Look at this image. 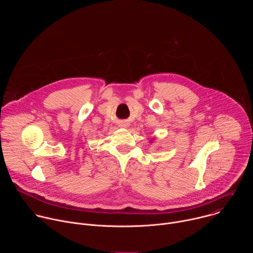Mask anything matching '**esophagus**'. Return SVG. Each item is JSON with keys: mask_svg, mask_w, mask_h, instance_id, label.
Listing matches in <instances>:
<instances>
[{"mask_svg": "<svg viewBox=\"0 0 253 253\" xmlns=\"http://www.w3.org/2000/svg\"><path fill=\"white\" fill-rule=\"evenodd\" d=\"M121 126H122V127H124V128H125V127H127V126H128V124H127V123H125V122H123V123H122V124H121Z\"/></svg>", "mask_w": 253, "mask_h": 253, "instance_id": "obj_1", "label": "esophagus"}]
</instances>
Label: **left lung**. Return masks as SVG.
Masks as SVG:
<instances>
[{"instance_id":"8db88e82","label":"left lung","mask_w":253,"mask_h":253,"mask_svg":"<svg viewBox=\"0 0 253 253\" xmlns=\"http://www.w3.org/2000/svg\"><path fill=\"white\" fill-rule=\"evenodd\" d=\"M153 139H154V138H152V139H151V140H150V142H151V143H152V141H153Z\"/></svg>"}]
</instances>
